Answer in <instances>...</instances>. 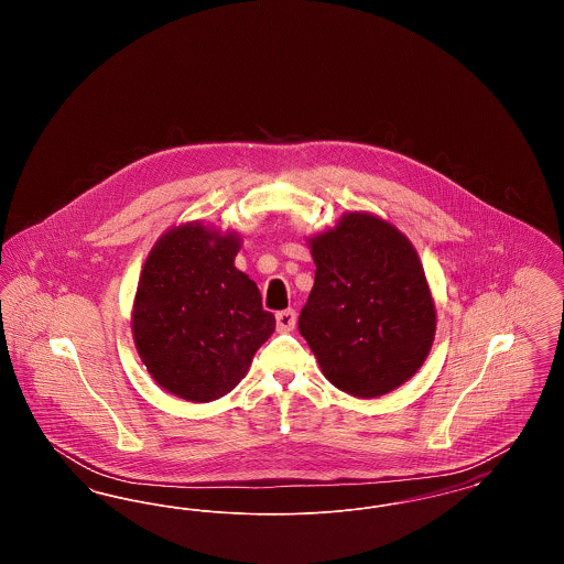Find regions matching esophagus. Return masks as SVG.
I'll return each instance as SVG.
<instances>
[{
    "label": "esophagus",
    "mask_w": 564,
    "mask_h": 564,
    "mask_svg": "<svg viewBox=\"0 0 564 564\" xmlns=\"http://www.w3.org/2000/svg\"><path fill=\"white\" fill-rule=\"evenodd\" d=\"M295 311L294 308H285L281 313H276V329L279 332H292L295 327Z\"/></svg>",
    "instance_id": "obj_1"
}]
</instances>
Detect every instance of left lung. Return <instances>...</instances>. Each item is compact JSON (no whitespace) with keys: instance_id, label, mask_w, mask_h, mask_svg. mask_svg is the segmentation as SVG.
<instances>
[{"instance_id":"left-lung-1","label":"left lung","mask_w":564,"mask_h":564,"mask_svg":"<svg viewBox=\"0 0 564 564\" xmlns=\"http://www.w3.org/2000/svg\"><path fill=\"white\" fill-rule=\"evenodd\" d=\"M315 285L297 329L325 378L378 398L414 375L431 349L435 308L414 247L375 215L349 214L311 241Z\"/></svg>"}]
</instances>
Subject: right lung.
<instances>
[{
  "mask_svg": "<svg viewBox=\"0 0 564 564\" xmlns=\"http://www.w3.org/2000/svg\"><path fill=\"white\" fill-rule=\"evenodd\" d=\"M241 242L200 224L166 232L141 272L133 336L148 372L177 398L230 393L270 334L258 285L235 267Z\"/></svg>",
  "mask_w": 564,
  "mask_h": 564,
  "instance_id": "add662e5",
  "label": "right lung"
}]
</instances>
